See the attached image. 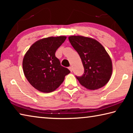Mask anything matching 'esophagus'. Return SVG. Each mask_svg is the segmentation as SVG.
<instances>
[{"label":"esophagus","instance_id":"esophagus-1","mask_svg":"<svg viewBox=\"0 0 133 133\" xmlns=\"http://www.w3.org/2000/svg\"><path fill=\"white\" fill-rule=\"evenodd\" d=\"M69 69L70 70V71L71 72H72V71H73V68H72V67H71V66H70L69 67Z\"/></svg>","mask_w":133,"mask_h":133}]
</instances>
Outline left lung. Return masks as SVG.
Masks as SVG:
<instances>
[{
    "label": "left lung",
    "instance_id": "8db88e82",
    "mask_svg": "<svg viewBox=\"0 0 133 133\" xmlns=\"http://www.w3.org/2000/svg\"><path fill=\"white\" fill-rule=\"evenodd\" d=\"M69 40L84 67L83 75L76 76L80 84L90 90L100 89L106 84L112 69L111 60L104 47L96 40L81 36H71Z\"/></svg>",
    "mask_w": 133,
    "mask_h": 133
}]
</instances>
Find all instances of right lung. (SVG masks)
Here are the masks:
<instances>
[{
	"instance_id": "right-lung-1",
	"label": "right lung",
	"mask_w": 133,
	"mask_h": 133,
	"mask_svg": "<svg viewBox=\"0 0 133 133\" xmlns=\"http://www.w3.org/2000/svg\"><path fill=\"white\" fill-rule=\"evenodd\" d=\"M66 36L50 37L39 40L31 45L23 60L24 76L36 89L43 93L53 91L70 73L60 64L55 56L57 49Z\"/></svg>"
}]
</instances>
